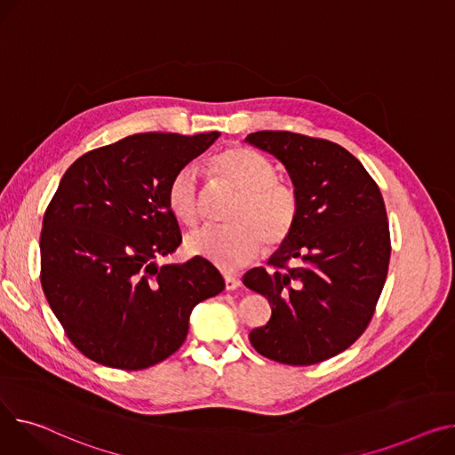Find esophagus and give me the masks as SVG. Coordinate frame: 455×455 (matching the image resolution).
I'll return each mask as SVG.
<instances>
[{
	"mask_svg": "<svg viewBox=\"0 0 455 455\" xmlns=\"http://www.w3.org/2000/svg\"><path fill=\"white\" fill-rule=\"evenodd\" d=\"M241 285V280L237 278V276H234V275H225V289L227 291H234V289H237Z\"/></svg>",
	"mask_w": 455,
	"mask_h": 455,
	"instance_id": "obj_1",
	"label": "esophagus"
}]
</instances>
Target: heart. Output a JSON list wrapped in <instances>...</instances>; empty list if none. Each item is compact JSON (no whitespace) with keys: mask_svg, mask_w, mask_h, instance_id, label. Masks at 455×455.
<instances>
[{"mask_svg":"<svg viewBox=\"0 0 455 455\" xmlns=\"http://www.w3.org/2000/svg\"><path fill=\"white\" fill-rule=\"evenodd\" d=\"M206 168L218 188L237 196L227 212L230 225L188 235L187 251L225 270L249 263L261 249L265 254L280 251L296 232L304 206L292 180L278 177L276 164L261 151L241 144L218 151ZM166 203L183 225L196 228L203 223L204 194L194 164L173 173Z\"/></svg>","mask_w":455,"mask_h":455,"instance_id":"b5f03b06","label":"heart"}]
</instances>
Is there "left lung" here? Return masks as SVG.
<instances>
[{
  "label": "left lung",
  "mask_w": 455,
  "mask_h": 455,
  "mask_svg": "<svg viewBox=\"0 0 455 455\" xmlns=\"http://www.w3.org/2000/svg\"><path fill=\"white\" fill-rule=\"evenodd\" d=\"M247 140L285 164L304 203L268 270L243 276L272 307L249 339L280 364H318L353 346L375 315L391 256L384 199L362 163L335 142L292 132H256Z\"/></svg>",
  "instance_id": "obj_1"
}]
</instances>
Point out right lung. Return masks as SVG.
I'll return each instance as SVG.
<instances>
[{"instance_id": "1", "label": "right lung", "mask_w": 455, "mask_h": 455, "mask_svg": "<svg viewBox=\"0 0 455 455\" xmlns=\"http://www.w3.org/2000/svg\"><path fill=\"white\" fill-rule=\"evenodd\" d=\"M218 137L137 133L87 151L60 180L44 216L40 280L68 339L97 364H159L183 346L192 309L225 289L204 258L156 263L183 241L170 179Z\"/></svg>"}]
</instances>
